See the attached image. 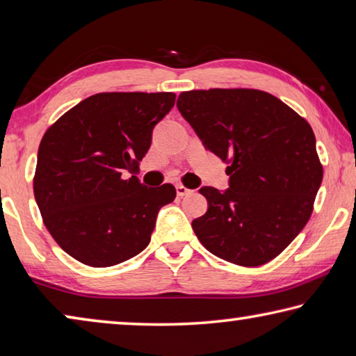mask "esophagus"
I'll use <instances>...</instances> for the list:
<instances>
[{
	"mask_svg": "<svg viewBox=\"0 0 356 356\" xmlns=\"http://www.w3.org/2000/svg\"><path fill=\"white\" fill-rule=\"evenodd\" d=\"M189 194H192L191 189L184 188V186H181V184L177 186V195L178 197H186V195H189Z\"/></svg>",
	"mask_w": 356,
	"mask_h": 356,
	"instance_id": "34e87169",
	"label": "esophagus"
}]
</instances>
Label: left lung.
<instances>
[{
  "instance_id": "obj_1",
  "label": "left lung",
  "mask_w": 356,
  "mask_h": 356,
  "mask_svg": "<svg viewBox=\"0 0 356 356\" xmlns=\"http://www.w3.org/2000/svg\"><path fill=\"white\" fill-rule=\"evenodd\" d=\"M178 111L204 148L228 162V189L203 186L198 241L228 263L257 267L278 257L313 213L322 164L309 123L254 89L183 92Z\"/></svg>"
}]
</instances>
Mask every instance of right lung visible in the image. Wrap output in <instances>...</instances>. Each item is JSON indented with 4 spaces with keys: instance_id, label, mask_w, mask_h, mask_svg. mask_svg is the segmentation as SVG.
<instances>
[{
    "instance_id": "right-lung-1",
    "label": "right lung",
    "mask_w": 356,
    "mask_h": 356,
    "mask_svg": "<svg viewBox=\"0 0 356 356\" xmlns=\"http://www.w3.org/2000/svg\"><path fill=\"white\" fill-rule=\"evenodd\" d=\"M172 92H109L65 112L40 142L34 197L43 223L65 253L109 267L149 244L172 184L147 188L136 173L156 124L175 104Z\"/></svg>"
}]
</instances>
